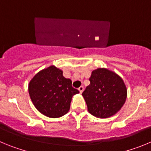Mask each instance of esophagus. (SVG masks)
Segmentation results:
<instances>
[{"instance_id": "obj_1", "label": "esophagus", "mask_w": 151, "mask_h": 151, "mask_svg": "<svg viewBox=\"0 0 151 151\" xmlns=\"http://www.w3.org/2000/svg\"><path fill=\"white\" fill-rule=\"evenodd\" d=\"M83 89H84L83 86H80V87L78 88V90L80 91V92H81V93H82L83 91Z\"/></svg>"}]
</instances>
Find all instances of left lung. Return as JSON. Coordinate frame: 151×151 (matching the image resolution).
I'll list each match as a JSON object with an SVG mask.
<instances>
[{"mask_svg": "<svg viewBox=\"0 0 151 151\" xmlns=\"http://www.w3.org/2000/svg\"><path fill=\"white\" fill-rule=\"evenodd\" d=\"M90 84L82 93L88 111L96 117L108 118L121 109L126 101L127 90L123 79L106 68L92 72Z\"/></svg>", "mask_w": 151, "mask_h": 151, "instance_id": "8db88e82", "label": "left lung"}]
</instances>
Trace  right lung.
<instances>
[{"label": "right lung", "instance_id": "right-lung-1", "mask_svg": "<svg viewBox=\"0 0 151 151\" xmlns=\"http://www.w3.org/2000/svg\"><path fill=\"white\" fill-rule=\"evenodd\" d=\"M54 65L40 70L31 80L28 92L35 108L48 117L58 118L70 109L71 99L79 93L71 81Z\"/></svg>", "mask_w": 151, "mask_h": 151}]
</instances>
